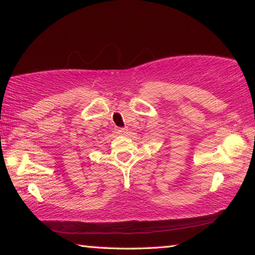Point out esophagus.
Listing matches in <instances>:
<instances>
[{
    "label": "esophagus",
    "mask_w": 255,
    "mask_h": 255,
    "mask_svg": "<svg viewBox=\"0 0 255 255\" xmlns=\"http://www.w3.org/2000/svg\"><path fill=\"white\" fill-rule=\"evenodd\" d=\"M127 131H128L127 128H116V133H118V134H124Z\"/></svg>",
    "instance_id": "1"
}]
</instances>
